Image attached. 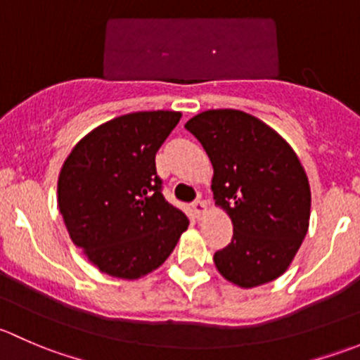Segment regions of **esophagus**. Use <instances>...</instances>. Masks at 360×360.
Listing matches in <instances>:
<instances>
[{"label":"esophagus","mask_w":360,"mask_h":360,"mask_svg":"<svg viewBox=\"0 0 360 360\" xmlns=\"http://www.w3.org/2000/svg\"><path fill=\"white\" fill-rule=\"evenodd\" d=\"M193 212H195V216L198 217V219H202L203 216H205L207 212H209V207H207V203L203 202V200H197V202H193Z\"/></svg>","instance_id":"obj_1"}]
</instances>
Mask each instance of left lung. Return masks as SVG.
<instances>
[{"label":"left lung","instance_id":"1","mask_svg":"<svg viewBox=\"0 0 360 360\" xmlns=\"http://www.w3.org/2000/svg\"><path fill=\"white\" fill-rule=\"evenodd\" d=\"M212 163L216 205L230 216L233 237L214 254L217 271L250 289L281 277L310 224L307 172L288 141L256 116L209 110L186 122Z\"/></svg>","mask_w":360,"mask_h":360}]
</instances>
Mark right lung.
I'll list each match as a JSON object with an SVG mask.
<instances>
[{
    "instance_id": "right-lung-1",
    "label": "right lung",
    "mask_w": 360,
    "mask_h": 360,
    "mask_svg": "<svg viewBox=\"0 0 360 360\" xmlns=\"http://www.w3.org/2000/svg\"><path fill=\"white\" fill-rule=\"evenodd\" d=\"M179 111L116 116L78 141L60 169L57 202L69 238L103 274L137 281L165 263L188 217L163 198L155 155Z\"/></svg>"
}]
</instances>
